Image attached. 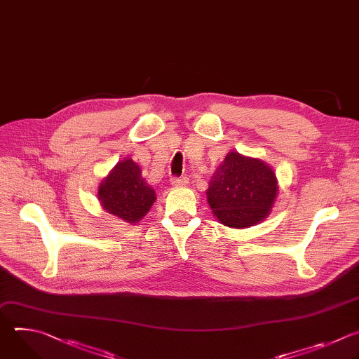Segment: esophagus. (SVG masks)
Returning a JSON list of instances; mask_svg holds the SVG:
<instances>
[{
	"mask_svg": "<svg viewBox=\"0 0 359 359\" xmlns=\"http://www.w3.org/2000/svg\"><path fill=\"white\" fill-rule=\"evenodd\" d=\"M188 182H189V180H188L187 177L171 178V184H172L174 187H185V185H188Z\"/></svg>",
	"mask_w": 359,
	"mask_h": 359,
	"instance_id": "34e87169",
	"label": "esophagus"
}]
</instances>
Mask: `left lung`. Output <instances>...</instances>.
I'll list each match as a JSON object with an SVG mask.
<instances>
[{
	"mask_svg": "<svg viewBox=\"0 0 359 359\" xmlns=\"http://www.w3.org/2000/svg\"><path fill=\"white\" fill-rule=\"evenodd\" d=\"M277 195L278 181L273 168L238 151L226 154L206 189L213 217L233 229H245L264 221Z\"/></svg>",
	"mask_w": 359,
	"mask_h": 359,
	"instance_id": "8db88e82",
	"label": "left lung"
}]
</instances>
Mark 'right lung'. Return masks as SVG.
Returning <instances> with one entry per match:
<instances>
[{
	"label": "right lung",
	"mask_w": 359,
	"mask_h": 359,
	"mask_svg": "<svg viewBox=\"0 0 359 359\" xmlns=\"http://www.w3.org/2000/svg\"><path fill=\"white\" fill-rule=\"evenodd\" d=\"M100 206L113 217L138 224L154 205L157 195L131 158L118 161L99 185Z\"/></svg>",
	"instance_id": "1"
}]
</instances>
